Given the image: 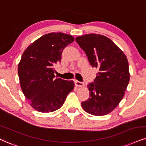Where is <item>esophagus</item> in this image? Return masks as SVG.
I'll list each match as a JSON object with an SVG mask.
<instances>
[{
    "mask_svg": "<svg viewBox=\"0 0 146 146\" xmlns=\"http://www.w3.org/2000/svg\"><path fill=\"white\" fill-rule=\"evenodd\" d=\"M74 83H75V84H76V86H77V87H83L84 86L83 82H80V81H78V80H74Z\"/></svg>",
    "mask_w": 146,
    "mask_h": 146,
    "instance_id": "esophagus-1",
    "label": "esophagus"
}]
</instances>
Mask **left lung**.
Here are the masks:
<instances>
[{
  "instance_id": "obj_1",
  "label": "left lung",
  "mask_w": 146,
  "mask_h": 146,
  "mask_svg": "<svg viewBox=\"0 0 146 146\" xmlns=\"http://www.w3.org/2000/svg\"><path fill=\"white\" fill-rule=\"evenodd\" d=\"M93 68L99 70L94 81L88 84L89 98L81 105L86 112L104 116L114 110L123 99L129 82L127 57L105 36L89 34L75 39Z\"/></svg>"
}]
</instances>
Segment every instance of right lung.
<instances>
[{"label":"right lung","mask_w":146,"mask_h":146,"mask_svg":"<svg viewBox=\"0 0 146 146\" xmlns=\"http://www.w3.org/2000/svg\"><path fill=\"white\" fill-rule=\"evenodd\" d=\"M74 40L72 36L52 32L39 38L23 53L18 65V75L23 93L30 106L41 112L60 108L69 93L72 80L55 78L53 66L61 62L64 48Z\"/></svg>","instance_id":"1"}]
</instances>
